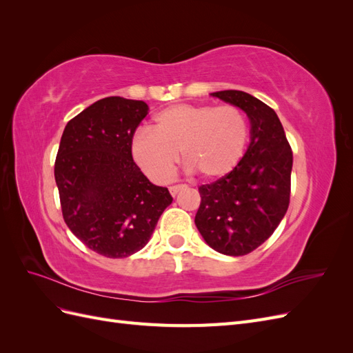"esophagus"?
Masks as SVG:
<instances>
[{
    "label": "esophagus",
    "instance_id": "1",
    "mask_svg": "<svg viewBox=\"0 0 353 353\" xmlns=\"http://www.w3.org/2000/svg\"><path fill=\"white\" fill-rule=\"evenodd\" d=\"M185 187H187V185H184V184H178V185H172V187H169V193H170V194H172V196L175 197V196H176L178 193H179V191H181V190H184Z\"/></svg>",
    "mask_w": 353,
    "mask_h": 353
}]
</instances>
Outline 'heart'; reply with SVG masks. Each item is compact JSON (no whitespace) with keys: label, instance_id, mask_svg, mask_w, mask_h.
I'll return each instance as SVG.
<instances>
[{"label":"heart","instance_id":"b5f03b06","mask_svg":"<svg viewBox=\"0 0 353 353\" xmlns=\"http://www.w3.org/2000/svg\"><path fill=\"white\" fill-rule=\"evenodd\" d=\"M152 131H138L131 156L157 183L174 176L178 152L188 170L212 181L228 175L240 163L249 143L248 116L236 105L175 104L157 112Z\"/></svg>","mask_w":353,"mask_h":353}]
</instances>
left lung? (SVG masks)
I'll list each match as a JSON object with an SVG mask.
<instances>
[{
  "label": "left lung",
  "mask_w": 353,
  "mask_h": 353,
  "mask_svg": "<svg viewBox=\"0 0 353 353\" xmlns=\"http://www.w3.org/2000/svg\"><path fill=\"white\" fill-rule=\"evenodd\" d=\"M210 95L248 114L250 144L232 172L199 187L201 201L194 222L213 250L243 256L268 240L285 215L293 153L270 105L237 90Z\"/></svg>",
  "instance_id": "1"
}]
</instances>
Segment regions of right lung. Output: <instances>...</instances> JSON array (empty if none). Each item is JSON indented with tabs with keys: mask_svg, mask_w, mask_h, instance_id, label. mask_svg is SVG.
Listing matches in <instances>:
<instances>
[{
	"mask_svg": "<svg viewBox=\"0 0 353 353\" xmlns=\"http://www.w3.org/2000/svg\"><path fill=\"white\" fill-rule=\"evenodd\" d=\"M148 113L140 100L105 97L70 119L63 131L54 176L69 230L105 258H126L150 240L172 203L131 156V141Z\"/></svg>",
	"mask_w": 353,
	"mask_h": 353,
	"instance_id": "right-lung-1",
	"label": "right lung"
}]
</instances>
